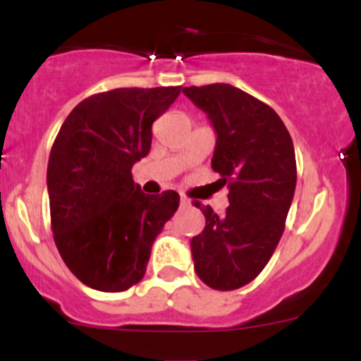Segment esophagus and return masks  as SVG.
<instances>
[{"label":"esophagus","instance_id":"34e87169","mask_svg":"<svg viewBox=\"0 0 361 361\" xmlns=\"http://www.w3.org/2000/svg\"><path fill=\"white\" fill-rule=\"evenodd\" d=\"M180 206L181 207H188V206H190V201H188V199H185V197H181L180 199Z\"/></svg>","mask_w":361,"mask_h":361}]
</instances>
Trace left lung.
<instances>
[{
    "instance_id": "1",
    "label": "left lung",
    "mask_w": 361,
    "mask_h": 361,
    "mask_svg": "<svg viewBox=\"0 0 361 361\" xmlns=\"http://www.w3.org/2000/svg\"><path fill=\"white\" fill-rule=\"evenodd\" d=\"M216 133L211 167L227 183L228 207H201L206 227L190 241L194 269L207 286L241 288L267 265L285 231L297 166L293 141L279 115L228 83L185 87Z\"/></svg>"
}]
</instances>
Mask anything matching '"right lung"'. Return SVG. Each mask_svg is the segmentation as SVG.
Returning a JSON list of instances; mask_svg holds the SVG:
<instances>
[{
  "label": "right lung",
  "instance_id": "1",
  "mask_svg": "<svg viewBox=\"0 0 361 361\" xmlns=\"http://www.w3.org/2000/svg\"><path fill=\"white\" fill-rule=\"evenodd\" d=\"M181 87L115 89L68 115L50 150L47 187L54 241L69 271L99 292L141 281L152 245L176 213L180 195H148L134 164L152 147V126Z\"/></svg>",
  "mask_w": 361,
  "mask_h": 361
}]
</instances>
